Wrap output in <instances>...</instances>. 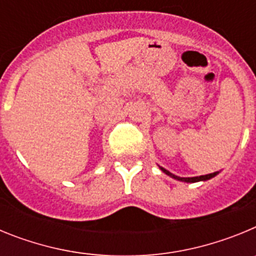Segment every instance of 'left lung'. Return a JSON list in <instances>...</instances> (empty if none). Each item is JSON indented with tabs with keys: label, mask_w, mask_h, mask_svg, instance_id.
I'll return each mask as SVG.
<instances>
[{
	"label": "left lung",
	"mask_w": 256,
	"mask_h": 256,
	"mask_svg": "<svg viewBox=\"0 0 256 256\" xmlns=\"http://www.w3.org/2000/svg\"><path fill=\"white\" fill-rule=\"evenodd\" d=\"M160 169H162V172H164L165 174H168L169 177L174 178V180H182V182H188V183H194V182H198V180H210V178L212 177H216V174H218V172L216 173H210V174H206V176H200V177H191V178H182V177H178V176H174V174H172L170 172H168L166 169L162 168L160 166Z\"/></svg>",
	"instance_id": "obj_1"
}]
</instances>
